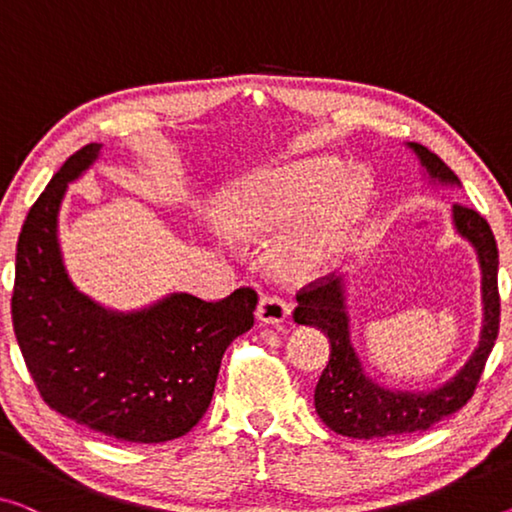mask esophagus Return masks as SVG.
<instances>
[{
  "label": "esophagus",
  "mask_w": 512,
  "mask_h": 512,
  "mask_svg": "<svg viewBox=\"0 0 512 512\" xmlns=\"http://www.w3.org/2000/svg\"><path fill=\"white\" fill-rule=\"evenodd\" d=\"M256 316L265 325H279V322L286 320L290 316V306L281 300V297H274V295H265L261 297V302H258V311Z\"/></svg>",
  "instance_id": "obj_1"
}]
</instances>
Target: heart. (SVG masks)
Listing matches in <instances>:
<instances>
[{"label":"heart","instance_id":"1","mask_svg":"<svg viewBox=\"0 0 512 512\" xmlns=\"http://www.w3.org/2000/svg\"><path fill=\"white\" fill-rule=\"evenodd\" d=\"M332 157L263 167L226 187L217 217L238 240H258L288 229L277 245L279 265L293 277L327 270L355 240L371 201V178L361 171L334 183Z\"/></svg>","mask_w":512,"mask_h":512}]
</instances>
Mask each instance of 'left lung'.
Masks as SVG:
<instances>
[{
  "instance_id": "8db88e82",
  "label": "left lung",
  "mask_w": 512,
  "mask_h": 512,
  "mask_svg": "<svg viewBox=\"0 0 512 512\" xmlns=\"http://www.w3.org/2000/svg\"><path fill=\"white\" fill-rule=\"evenodd\" d=\"M421 160V167L442 185H458L460 180L426 146L407 144ZM453 226L471 242L481 265L483 329L478 348L451 380L432 391H400L377 384L364 373L350 341V316L345 311V283L327 277L297 293L293 318L297 325L318 327L327 334L332 355L316 384V412L327 428L352 439H391L430 428L444 416L458 412L474 396L485 361L490 357L499 334V249L490 224L476 210L455 203Z\"/></svg>"
}]
</instances>
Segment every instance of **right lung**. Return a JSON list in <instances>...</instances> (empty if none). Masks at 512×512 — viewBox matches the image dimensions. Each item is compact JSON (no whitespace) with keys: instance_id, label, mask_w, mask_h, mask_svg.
<instances>
[{"instance_id":"1","label":"right lung","mask_w":512,"mask_h":512,"mask_svg":"<svg viewBox=\"0 0 512 512\" xmlns=\"http://www.w3.org/2000/svg\"><path fill=\"white\" fill-rule=\"evenodd\" d=\"M100 148L70 155L29 208L15 254L13 332L54 412L119 442L162 444L206 414L226 348L254 327L258 295L238 288L203 302L171 293L121 313L80 293L61 258L59 208Z\"/></svg>"}]
</instances>
